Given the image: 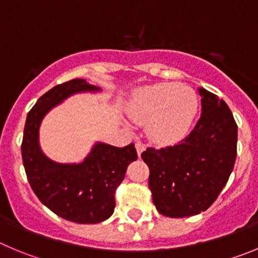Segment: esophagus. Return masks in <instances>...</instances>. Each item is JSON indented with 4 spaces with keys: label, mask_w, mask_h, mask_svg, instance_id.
Returning a JSON list of instances; mask_svg holds the SVG:
<instances>
[{
    "label": "esophagus",
    "mask_w": 258,
    "mask_h": 258,
    "mask_svg": "<svg viewBox=\"0 0 258 258\" xmlns=\"http://www.w3.org/2000/svg\"><path fill=\"white\" fill-rule=\"evenodd\" d=\"M136 150H137V154H139V156H140L141 153L145 150V145H144L141 141H137V143H136Z\"/></svg>",
    "instance_id": "34e87169"
}]
</instances>
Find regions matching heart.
I'll list each match as a JSON object with an SVG mask.
<instances>
[{"label":"heart","mask_w":258,"mask_h":258,"mask_svg":"<svg viewBox=\"0 0 258 258\" xmlns=\"http://www.w3.org/2000/svg\"><path fill=\"white\" fill-rule=\"evenodd\" d=\"M199 109L197 94L178 83L146 86L134 94L128 114L139 123L149 124V136L156 143L180 140L189 131Z\"/></svg>","instance_id":"heart-1"}]
</instances>
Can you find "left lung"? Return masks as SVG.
<instances>
[{
	"label": "left lung",
	"instance_id": "8db88e82",
	"mask_svg": "<svg viewBox=\"0 0 258 258\" xmlns=\"http://www.w3.org/2000/svg\"><path fill=\"white\" fill-rule=\"evenodd\" d=\"M202 114L189 135L173 146L148 148L149 188L156 210L184 218L208 210L234 168L238 127L232 110L215 94L199 89Z\"/></svg>",
	"mask_w": 258,
	"mask_h": 258
}]
</instances>
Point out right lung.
Wrapping results in <instances>:
<instances>
[{
    "instance_id": "1",
    "label": "right lung",
    "mask_w": 258,
    "mask_h": 258,
    "mask_svg": "<svg viewBox=\"0 0 258 258\" xmlns=\"http://www.w3.org/2000/svg\"><path fill=\"white\" fill-rule=\"evenodd\" d=\"M99 90L83 79L56 85L40 96L24 127L21 156L31 189L56 215L79 224H96L114 211L115 189L127 167L137 159L134 144L115 148L98 143L80 164H58L42 153L38 130L43 117L67 96Z\"/></svg>"
}]
</instances>
